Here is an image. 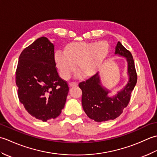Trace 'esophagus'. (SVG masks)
I'll return each mask as SVG.
<instances>
[{
  "label": "esophagus",
  "instance_id": "esophagus-1",
  "mask_svg": "<svg viewBox=\"0 0 157 157\" xmlns=\"http://www.w3.org/2000/svg\"><path fill=\"white\" fill-rule=\"evenodd\" d=\"M77 85H78V84L76 82H70L69 84V86L70 88L73 87V86H76Z\"/></svg>",
  "mask_w": 157,
  "mask_h": 157
}]
</instances>
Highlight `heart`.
Returning <instances> with one entry per match:
<instances>
[{
	"label": "heart",
	"instance_id": "b5f03b06",
	"mask_svg": "<svg viewBox=\"0 0 157 157\" xmlns=\"http://www.w3.org/2000/svg\"><path fill=\"white\" fill-rule=\"evenodd\" d=\"M109 52V44L105 41L71 42L65 44L63 53L56 51L55 55L56 65L63 79H68L74 71L83 78L96 75Z\"/></svg>",
	"mask_w": 157,
	"mask_h": 157
}]
</instances>
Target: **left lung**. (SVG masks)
I'll return each mask as SVG.
<instances>
[{"label":"left lung","mask_w":157,"mask_h":157,"mask_svg":"<svg viewBox=\"0 0 157 157\" xmlns=\"http://www.w3.org/2000/svg\"><path fill=\"white\" fill-rule=\"evenodd\" d=\"M115 55L125 58L128 63V81L121 90L111 96V91L102 86L98 72L79 84L82 90V104L84 111L89 118L96 122L118 117L123 109L128 106L131 93L137 82V74L131 52L118 42L115 46Z\"/></svg>","instance_id":"1"}]
</instances>
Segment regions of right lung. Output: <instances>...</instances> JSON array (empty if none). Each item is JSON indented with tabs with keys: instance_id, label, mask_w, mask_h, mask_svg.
Here are the masks:
<instances>
[{
	"instance_id": "1",
	"label": "right lung",
	"mask_w": 157,
	"mask_h": 157,
	"mask_svg": "<svg viewBox=\"0 0 157 157\" xmlns=\"http://www.w3.org/2000/svg\"><path fill=\"white\" fill-rule=\"evenodd\" d=\"M54 51L55 45L47 38H38L22 51L16 70L20 102L42 121L61 114L69 92L56 71Z\"/></svg>"
}]
</instances>
